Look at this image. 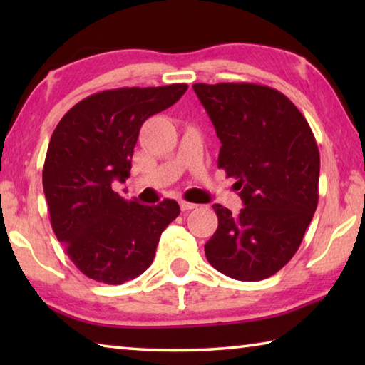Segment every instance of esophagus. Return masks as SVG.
I'll return each instance as SVG.
<instances>
[{
  "label": "esophagus",
  "mask_w": 365,
  "mask_h": 365,
  "mask_svg": "<svg viewBox=\"0 0 365 365\" xmlns=\"http://www.w3.org/2000/svg\"><path fill=\"white\" fill-rule=\"evenodd\" d=\"M197 205L195 202H188V201H180V209L182 211H191V209H196Z\"/></svg>",
  "instance_id": "34e87169"
}]
</instances>
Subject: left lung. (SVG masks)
<instances>
[{
	"instance_id": "obj_1",
	"label": "left lung",
	"mask_w": 365,
	"mask_h": 365,
	"mask_svg": "<svg viewBox=\"0 0 365 365\" xmlns=\"http://www.w3.org/2000/svg\"><path fill=\"white\" fill-rule=\"evenodd\" d=\"M220 140L219 169L243 201L237 215L214 205L219 227L209 264L243 282L267 279L298 251L319 201L320 156L304 115L288 98L256 83H195Z\"/></svg>"
}]
</instances>
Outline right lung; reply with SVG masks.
Masks as SVG:
<instances>
[{
    "mask_svg": "<svg viewBox=\"0 0 365 365\" xmlns=\"http://www.w3.org/2000/svg\"><path fill=\"white\" fill-rule=\"evenodd\" d=\"M187 83L106 90L85 98L54 128L43 165V191L56 238L88 279L120 285L150 267L160 233L180 214L123 200L114 182L130 177L143 122L170 108Z\"/></svg>",
    "mask_w": 365,
    "mask_h": 365,
    "instance_id": "1",
    "label": "right lung"
}]
</instances>
